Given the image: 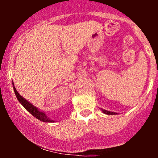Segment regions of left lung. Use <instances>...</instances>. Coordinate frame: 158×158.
<instances>
[{"label":"left lung","instance_id":"left-lung-1","mask_svg":"<svg viewBox=\"0 0 158 158\" xmlns=\"http://www.w3.org/2000/svg\"><path fill=\"white\" fill-rule=\"evenodd\" d=\"M102 112H103V113L106 114H112V115H113V114H117V113H114V112L108 111V110H103V109H102Z\"/></svg>","mask_w":158,"mask_h":158}]
</instances>
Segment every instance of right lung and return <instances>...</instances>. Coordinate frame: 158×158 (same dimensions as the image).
Instances as JSON below:
<instances>
[{
	"mask_svg": "<svg viewBox=\"0 0 158 158\" xmlns=\"http://www.w3.org/2000/svg\"><path fill=\"white\" fill-rule=\"evenodd\" d=\"M13 88H14V91H15V96L16 97H17L18 100H19V102H21V104L24 107L25 109L28 110V111L30 112L32 116H34V117H36V118L39 119V120L43 121V122H45V123L54 122L53 120H50V119L47 117V115L44 113H43V112L41 111H39V110H38L35 106H33L32 104H30V102H27V100H25V99H23V98L21 97L19 93H18V91L16 90L14 86H13Z\"/></svg>",
	"mask_w": 158,
	"mask_h": 158,
	"instance_id": "add662e5",
	"label": "right lung"
}]
</instances>
